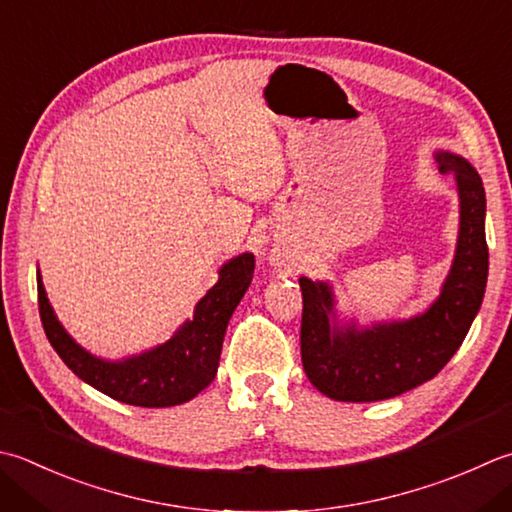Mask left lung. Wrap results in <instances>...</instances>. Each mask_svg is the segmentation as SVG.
Instances as JSON below:
<instances>
[{
	"mask_svg": "<svg viewBox=\"0 0 512 512\" xmlns=\"http://www.w3.org/2000/svg\"><path fill=\"white\" fill-rule=\"evenodd\" d=\"M439 173L453 175L459 190V239L450 275L437 302L408 322L368 330L330 324L333 297L322 282L302 277V364L319 393L337 402H379L433 379L462 346L482 306L488 279L482 177L466 159L437 153Z\"/></svg>",
	"mask_w": 512,
	"mask_h": 512,
	"instance_id": "obj_1",
	"label": "left lung"
}]
</instances>
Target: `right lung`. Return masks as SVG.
I'll use <instances>...</instances> for the list:
<instances>
[{"label": "right lung", "instance_id": "add662e5", "mask_svg": "<svg viewBox=\"0 0 512 512\" xmlns=\"http://www.w3.org/2000/svg\"><path fill=\"white\" fill-rule=\"evenodd\" d=\"M253 273L255 257L250 253L230 259L219 270V282L197 304L193 322H186L164 346L115 364L86 353L66 335L48 304L42 277L37 275L39 317L62 362L99 393L130 406H177L202 393L215 379L228 319L253 282Z\"/></svg>", "mask_w": 512, "mask_h": 512}]
</instances>
